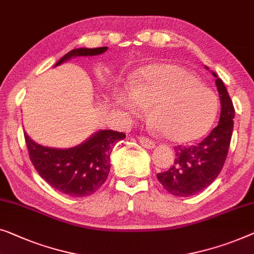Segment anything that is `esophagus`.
<instances>
[{
    "mask_svg": "<svg viewBox=\"0 0 254 254\" xmlns=\"http://www.w3.org/2000/svg\"><path fill=\"white\" fill-rule=\"evenodd\" d=\"M138 142L141 143V145L144 146L145 149H153L154 146H156V144H154V142L152 141V139L146 137V136H139Z\"/></svg>",
    "mask_w": 254,
    "mask_h": 254,
    "instance_id": "1",
    "label": "esophagus"
}]
</instances>
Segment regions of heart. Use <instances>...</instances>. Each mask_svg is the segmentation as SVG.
Listing matches in <instances>:
<instances>
[{
	"label": "heart",
	"instance_id": "obj_1",
	"mask_svg": "<svg viewBox=\"0 0 254 254\" xmlns=\"http://www.w3.org/2000/svg\"><path fill=\"white\" fill-rule=\"evenodd\" d=\"M117 102L129 113L148 108V116L168 141L187 143L209 130L218 115L214 93L192 73L174 64H153L130 82L128 96Z\"/></svg>",
	"mask_w": 254,
	"mask_h": 254
}]
</instances>
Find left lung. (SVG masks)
Returning <instances> with one entry per match:
<instances>
[{
  "label": "left lung",
  "instance_id": "1",
  "mask_svg": "<svg viewBox=\"0 0 254 254\" xmlns=\"http://www.w3.org/2000/svg\"><path fill=\"white\" fill-rule=\"evenodd\" d=\"M221 113L218 126L196 145L175 146V159L170 170L157 174L168 192L188 197L200 192L218 178L225 165L234 128L235 109L222 80L214 72Z\"/></svg>",
  "mask_w": 254,
  "mask_h": 254
}]
</instances>
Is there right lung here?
Listing matches in <instances>:
<instances>
[{"instance_id": "1", "label": "right lung", "mask_w": 254, "mask_h": 254, "mask_svg": "<svg viewBox=\"0 0 254 254\" xmlns=\"http://www.w3.org/2000/svg\"><path fill=\"white\" fill-rule=\"evenodd\" d=\"M106 50L108 47L73 49L55 66L73 57L97 56ZM24 136L29 159L40 176L53 188L72 197L89 196L101 188L108 179L113 146L126 137L121 131L98 130L74 148L56 149L38 144L26 133Z\"/></svg>"}]
</instances>
